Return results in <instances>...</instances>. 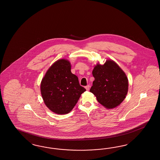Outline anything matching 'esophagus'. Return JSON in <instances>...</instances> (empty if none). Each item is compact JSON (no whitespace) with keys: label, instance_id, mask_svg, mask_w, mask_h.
<instances>
[{"label":"esophagus","instance_id":"obj_1","mask_svg":"<svg viewBox=\"0 0 160 160\" xmlns=\"http://www.w3.org/2000/svg\"><path fill=\"white\" fill-rule=\"evenodd\" d=\"M85 88H86V89L87 90H89L90 88L89 85H87L86 86H85Z\"/></svg>","mask_w":160,"mask_h":160}]
</instances>
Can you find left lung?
<instances>
[{
  "instance_id": "8db88e82",
  "label": "left lung",
  "mask_w": 160,
  "mask_h": 160,
  "mask_svg": "<svg viewBox=\"0 0 160 160\" xmlns=\"http://www.w3.org/2000/svg\"><path fill=\"white\" fill-rule=\"evenodd\" d=\"M95 80L90 92L95 95L98 102L107 109L118 106L128 92V77L112 60L103 65L98 64L92 71Z\"/></svg>"
}]
</instances>
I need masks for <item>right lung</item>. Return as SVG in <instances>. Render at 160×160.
I'll return each mask as SVG.
<instances>
[{
  "mask_svg": "<svg viewBox=\"0 0 160 160\" xmlns=\"http://www.w3.org/2000/svg\"><path fill=\"white\" fill-rule=\"evenodd\" d=\"M41 94L46 107L58 114H66L76 105L86 89L71 71L70 62L57 61L47 71L40 84Z\"/></svg>",
  "mask_w": 160,
  "mask_h": 160,
  "instance_id": "add662e5",
  "label": "right lung"
}]
</instances>
